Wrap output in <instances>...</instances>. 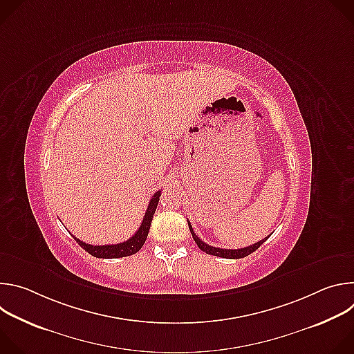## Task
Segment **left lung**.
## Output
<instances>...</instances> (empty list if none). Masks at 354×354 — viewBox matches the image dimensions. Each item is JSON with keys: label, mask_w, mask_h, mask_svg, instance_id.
<instances>
[{"label": "left lung", "mask_w": 354, "mask_h": 354, "mask_svg": "<svg viewBox=\"0 0 354 354\" xmlns=\"http://www.w3.org/2000/svg\"><path fill=\"white\" fill-rule=\"evenodd\" d=\"M187 224H189V230H190V232H192V236H193L194 242L197 243V246H198L201 250L206 252V254H209V255L220 257V258H225V259H241V258H245V257L250 255L252 252H255V250L270 236V235H268L265 239H262V241H259V242H255L254 245L246 246V248H241V249H221V248L212 246V245H209V243L201 241V239L193 232V228H192L190 223H187Z\"/></svg>", "instance_id": "left-lung-1"}]
</instances>
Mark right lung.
I'll list each match as a JSON object with an SVG mask.
<instances>
[{
	"instance_id": "obj_1",
	"label": "right lung",
	"mask_w": 354,
	"mask_h": 354,
	"mask_svg": "<svg viewBox=\"0 0 354 354\" xmlns=\"http://www.w3.org/2000/svg\"><path fill=\"white\" fill-rule=\"evenodd\" d=\"M160 196H161V190L156 192L153 198L149 200L145 216L142 218V223L140 225V228L137 230V232L127 241L116 243V245H89L82 242L81 239L75 238L74 239L78 242V245L85 249L89 255L95 257V258H102V259H116V258H124V257H130L134 255L136 252H138L148 235L149 227H151V221H153V216L157 210L158 201H160Z\"/></svg>"
}]
</instances>
